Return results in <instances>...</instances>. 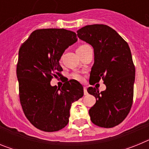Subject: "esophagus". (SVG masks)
Here are the masks:
<instances>
[{
    "label": "esophagus",
    "instance_id": "esophagus-1",
    "mask_svg": "<svg viewBox=\"0 0 149 149\" xmlns=\"http://www.w3.org/2000/svg\"><path fill=\"white\" fill-rule=\"evenodd\" d=\"M84 95H86L88 94L87 90H86V87L84 88Z\"/></svg>",
    "mask_w": 149,
    "mask_h": 149
}]
</instances>
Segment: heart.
I'll return each instance as SVG.
<instances>
[{
	"label": "heart",
	"instance_id": "obj_1",
	"mask_svg": "<svg viewBox=\"0 0 149 149\" xmlns=\"http://www.w3.org/2000/svg\"><path fill=\"white\" fill-rule=\"evenodd\" d=\"M89 45H81L77 49H84V48H86L88 47ZM72 78L74 79V80H76V81H83V76L81 75V74L79 73H72Z\"/></svg>",
	"mask_w": 149,
	"mask_h": 149
}]
</instances>
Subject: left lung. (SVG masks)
<instances>
[{
	"label": "left lung",
	"instance_id": "obj_1",
	"mask_svg": "<svg viewBox=\"0 0 149 149\" xmlns=\"http://www.w3.org/2000/svg\"><path fill=\"white\" fill-rule=\"evenodd\" d=\"M77 36L93 47L94 64L89 84L101 79L104 91L89 87L87 92L96 102L89 110L93 124L101 127H113L126 118L134 98L135 66L128 44L119 33L104 24L86 25L77 31Z\"/></svg>",
	"mask_w": 149,
	"mask_h": 149
}]
</instances>
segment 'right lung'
Segmentation results:
<instances>
[{
    "label": "right lung",
    "instance_id": "right-lung-1",
    "mask_svg": "<svg viewBox=\"0 0 149 149\" xmlns=\"http://www.w3.org/2000/svg\"><path fill=\"white\" fill-rule=\"evenodd\" d=\"M77 40L65 29H39L30 34L18 51L16 74L24 113L41 131L54 132L67 125L72 104L82 98L84 88L77 81L51 86V79L61 77L59 60Z\"/></svg>",
    "mask_w": 149,
    "mask_h": 149
}]
</instances>
